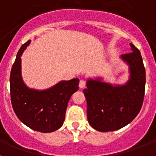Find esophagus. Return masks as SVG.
Segmentation results:
<instances>
[{"label":"esophagus","instance_id":"1","mask_svg":"<svg viewBox=\"0 0 156 156\" xmlns=\"http://www.w3.org/2000/svg\"><path fill=\"white\" fill-rule=\"evenodd\" d=\"M85 85H86V82H85L83 80H81L80 81V83H79L80 88H83L85 87Z\"/></svg>","mask_w":156,"mask_h":156}]
</instances>
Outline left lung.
I'll use <instances>...</instances> for the list:
<instances>
[{
  "mask_svg": "<svg viewBox=\"0 0 156 156\" xmlns=\"http://www.w3.org/2000/svg\"><path fill=\"white\" fill-rule=\"evenodd\" d=\"M131 51L121 55L129 66V79L123 85H113L89 79L83 90L87 103V120L100 132L114 131L129 124L139 113L145 90V69L140 51L129 44Z\"/></svg>",
  "mask_w": 156,
  "mask_h": 156,
  "instance_id": "8db88e82",
  "label": "left lung"
}]
</instances>
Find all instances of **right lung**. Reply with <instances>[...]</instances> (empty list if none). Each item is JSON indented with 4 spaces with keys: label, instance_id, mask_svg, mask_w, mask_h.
Returning a JSON list of instances; mask_svg holds the SVG:
<instances>
[{
    "label": "right lung",
    "instance_id": "1",
    "mask_svg": "<svg viewBox=\"0 0 156 156\" xmlns=\"http://www.w3.org/2000/svg\"><path fill=\"white\" fill-rule=\"evenodd\" d=\"M30 42L22 45L11 71L12 108L20 121L30 129L51 133L62 126L69 100L79 89V79L62 80L44 90L29 88L22 78L21 56Z\"/></svg>",
    "mask_w": 156,
    "mask_h": 156
}]
</instances>
